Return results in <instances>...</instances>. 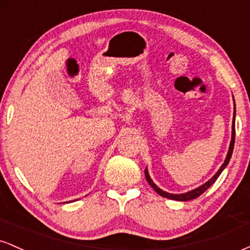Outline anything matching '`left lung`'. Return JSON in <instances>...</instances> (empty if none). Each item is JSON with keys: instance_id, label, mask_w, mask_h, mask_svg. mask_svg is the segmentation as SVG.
<instances>
[{"instance_id": "obj_1", "label": "left lung", "mask_w": 250, "mask_h": 250, "mask_svg": "<svg viewBox=\"0 0 250 250\" xmlns=\"http://www.w3.org/2000/svg\"><path fill=\"white\" fill-rule=\"evenodd\" d=\"M235 105V104H234ZM234 143H235V108H234V119H233V125H231V141H230V145H229V150H228V154H227V157L225 160V162H223V165L221 166V168L217 170V173L214 175L213 177H211L210 180L207 181V182L205 183V185L200 186L199 188L196 189H193V190L188 191V193H183V194H170V193H167V191H163L162 189H160L157 187L156 185L153 182V180L150 179V176H149L148 174V170L147 168L145 169V175H146V180L148 181V183L150 185V187L154 189L155 191H156L157 194L161 195L163 197H167V199H170V200H175V201H189V200H194L196 199V197H199L201 194L205 193L207 189L210 187L211 185L215 182V181L217 180V177L220 176V174L222 173L223 169L227 167V165H228L229 161H230V157H231V154H233V149H234Z\"/></svg>"}]
</instances>
